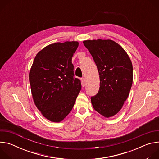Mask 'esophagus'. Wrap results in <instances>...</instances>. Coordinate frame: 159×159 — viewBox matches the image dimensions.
I'll return each mask as SVG.
<instances>
[{
  "mask_svg": "<svg viewBox=\"0 0 159 159\" xmlns=\"http://www.w3.org/2000/svg\"><path fill=\"white\" fill-rule=\"evenodd\" d=\"M81 83H82V85L83 87H84V86L85 85V79L84 77L82 78V79H81Z\"/></svg>",
  "mask_w": 159,
  "mask_h": 159,
  "instance_id": "1",
  "label": "esophagus"
}]
</instances>
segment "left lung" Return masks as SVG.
<instances>
[{
    "instance_id": "1",
    "label": "left lung",
    "mask_w": 159,
    "mask_h": 159,
    "mask_svg": "<svg viewBox=\"0 0 159 159\" xmlns=\"http://www.w3.org/2000/svg\"><path fill=\"white\" fill-rule=\"evenodd\" d=\"M98 67L100 87L91 98L94 109L105 118L112 117L121 109L133 83L131 61L123 47L111 39L83 41Z\"/></svg>"
}]
</instances>
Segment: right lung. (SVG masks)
<instances>
[{
  "label": "right lung",
  "mask_w": 159,
  "mask_h": 159,
  "mask_svg": "<svg viewBox=\"0 0 159 159\" xmlns=\"http://www.w3.org/2000/svg\"><path fill=\"white\" fill-rule=\"evenodd\" d=\"M78 41L50 44L36 55L30 71L32 97L42 115L60 123L72 111L80 91L79 79L74 78L72 57Z\"/></svg>",
  "instance_id": "1"
}]
</instances>
